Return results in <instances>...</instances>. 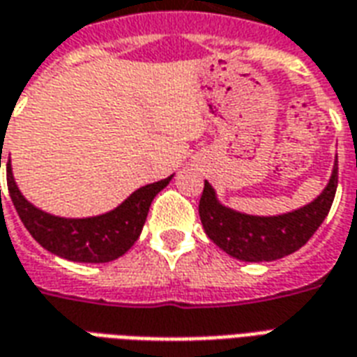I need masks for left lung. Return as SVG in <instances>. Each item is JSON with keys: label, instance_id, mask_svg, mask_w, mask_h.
Segmentation results:
<instances>
[{"label": "left lung", "instance_id": "8db88e82", "mask_svg": "<svg viewBox=\"0 0 357 357\" xmlns=\"http://www.w3.org/2000/svg\"><path fill=\"white\" fill-rule=\"evenodd\" d=\"M338 158L329 183L314 201L275 216H256L220 202L216 189L204 181L199 214L210 241L241 262H271L296 252L327 218L337 193Z\"/></svg>", "mask_w": 357, "mask_h": 357}]
</instances>
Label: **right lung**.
<instances>
[{
    "label": "right lung",
    "mask_w": 357,
    "mask_h": 357,
    "mask_svg": "<svg viewBox=\"0 0 357 357\" xmlns=\"http://www.w3.org/2000/svg\"><path fill=\"white\" fill-rule=\"evenodd\" d=\"M1 168V151H0ZM174 178L149 183L133 191L116 208L89 218H63L38 208L20 193L15 181L11 156L7 160V187L17 214L30 235L51 255L70 262L105 264L126 255L139 239L149 206Z\"/></svg>",
    "instance_id": "1"
}]
</instances>
